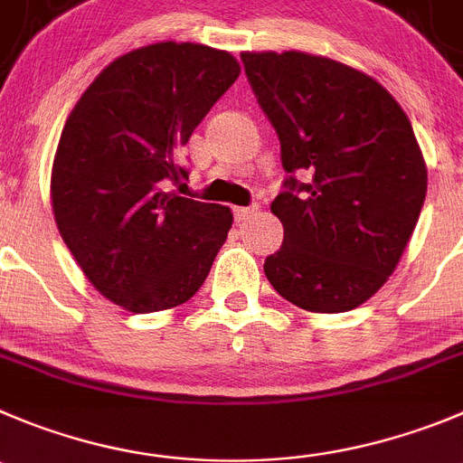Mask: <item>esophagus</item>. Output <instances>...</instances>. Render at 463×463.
I'll use <instances>...</instances> for the list:
<instances>
[{
  "instance_id": "obj_1",
  "label": "esophagus",
  "mask_w": 463,
  "mask_h": 463,
  "mask_svg": "<svg viewBox=\"0 0 463 463\" xmlns=\"http://www.w3.org/2000/svg\"><path fill=\"white\" fill-rule=\"evenodd\" d=\"M256 212H258L256 205H253V207H235V222L237 223L246 222V219H251Z\"/></svg>"
}]
</instances>
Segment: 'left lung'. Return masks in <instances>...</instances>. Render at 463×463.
Masks as SVG:
<instances>
[{
	"label": "left lung",
	"mask_w": 463,
	"mask_h": 463,
	"mask_svg": "<svg viewBox=\"0 0 463 463\" xmlns=\"http://www.w3.org/2000/svg\"><path fill=\"white\" fill-rule=\"evenodd\" d=\"M241 63L290 173L271 203L285 235L267 279L310 313L356 308L395 271L425 203L409 116L379 81L326 56L241 52Z\"/></svg>",
	"instance_id": "obj_1"
}]
</instances>
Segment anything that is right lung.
Masks as SVG:
<instances>
[{"instance_id": "add662e5", "label": "right lung", "mask_w": 463, "mask_h": 463, "mask_svg": "<svg viewBox=\"0 0 463 463\" xmlns=\"http://www.w3.org/2000/svg\"><path fill=\"white\" fill-rule=\"evenodd\" d=\"M240 77L223 50L155 43L111 61L63 125L52 210L93 288L129 313L192 299L232 226L231 207L168 192L180 148Z\"/></svg>"}]
</instances>
